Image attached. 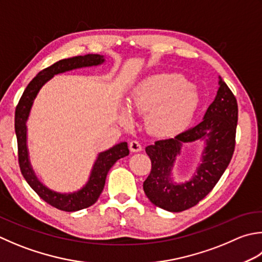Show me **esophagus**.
Masks as SVG:
<instances>
[{
	"instance_id": "esophagus-1",
	"label": "esophagus",
	"mask_w": 262,
	"mask_h": 262,
	"mask_svg": "<svg viewBox=\"0 0 262 262\" xmlns=\"http://www.w3.org/2000/svg\"><path fill=\"white\" fill-rule=\"evenodd\" d=\"M129 148L132 152H140V151H142V145L140 142L134 140L129 143Z\"/></svg>"
}]
</instances>
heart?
I'll return each instance as SVG.
<instances>
[{
    "label": "heart",
    "mask_w": 262,
    "mask_h": 262,
    "mask_svg": "<svg viewBox=\"0 0 262 262\" xmlns=\"http://www.w3.org/2000/svg\"><path fill=\"white\" fill-rule=\"evenodd\" d=\"M195 87L178 74H156L140 81L128 97V107L146 116L148 130L167 136L182 132L195 114L199 105ZM125 120L130 119L128 109L122 111Z\"/></svg>",
    "instance_id": "obj_1"
}]
</instances>
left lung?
I'll use <instances>...</instances> for the list:
<instances>
[{
    "label": "left lung",
    "mask_w": 262,
    "mask_h": 262,
    "mask_svg": "<svg viewBox=\"0 0 262 262\" xmlns=\"http://www.w3.org/2000/svg\"><path fill=\"white\" fill-rule=\"evenodd\" d=\"M214 100L202 121L173 138L157 141L145 147L152 169L143 184L148 200L170 212H181L201 201L212 191L232 160L237 126V102L226 83L219 77ZM203 140L202 163L187 182L172 181V168L182 144Z\"/></svg>",
    "instance_id": "left-lung-1"
}]
</instances>
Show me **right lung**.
<instances>
[{
  "label": "right lung",
  "mask_w": 262,
  "mask_h": 262,
  "mask_svg": "<svg viewBox=\"0 0 262 262\" xmlns=\"http://www.w3.org/2000/svg\"><path fill=\"white\" fill-rule=\"evenodd\" d=\"M104 56L100 54L78 55L74 58L60 60L54 64L48 67L34 77L28 86L26 87L19 103L15 107L14 130L18 141V159L20 170L26 182L29 184L40 199L51 206L67 212L78 211L94 204L104 188L105 178L110 168L119 159L129 155L127 143L121 142L106 151L97 155L96 160L92 168L89 181L80 189L73 193H59L46 187L36 176L34 169L30 165L29 153L27 146V120L32 110L34 100L39 90L48 81L58 74L66 73L74 69L86 68V67L100 66L104 62Z\"/></svg>",
  "instance_id": "1"
}]
</instances>
